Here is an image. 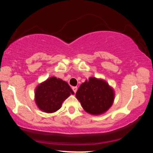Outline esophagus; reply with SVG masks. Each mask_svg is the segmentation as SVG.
Listing matches in <instances>:
<instances>
[{"mask_svg": "<svg viewBox=\"0 0 153 153\" xmlns=\"http://www.w3.org/2000/svg\"><path fill=\"white\" fill-rule=\"evenodd\" d=\"M72 89H73V91L75 92V93H76V91H77V87H72Z\"/></svg>", "mask_w": 153, "mask_h": 153, "instance_id": "34e87169", "label": "esophagus"}]
</instances>
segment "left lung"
I'll return each mask as SVG.
<instances>
[{
    "instance_id": "obj_1",
    "label": "left lung",
    "mask_w": 153,
    "mask_h": 153,
    "mask_svg": "<svg viewBox=\"0 0 153 153\" xmlns=\"http://www.w3.org/2000/svg\"><path fill=\"white\" fill-rule=\"evenodd\" d=\"M114 89L105 79L89 77L79 86L76 96L86 112L101 115L106 112L114 100Z\"/></svg>"
}]
</instances>
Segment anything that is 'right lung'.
<instances>
[{"label":"right lung","mask_w":153,"mask_h":153,"mask_svg":"<svg viewBox=\"0 0 153 153\" xmlns=\"http://www.w3.org/2000/svg\"><path fill=\"white\" fill-rule=\"evenodd\" d=\"M74 92L66 82L51 77L39 84L34 91V101L41 111L53 113L61 108L62 102Z\"/></svg>","instance_id":"right-lung-1"}]
</instances>
